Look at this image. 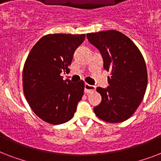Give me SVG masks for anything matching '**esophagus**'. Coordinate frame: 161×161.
Returning <instances> with one entry per match:
<instances>
[{
    "instance_id": "34e87169",
    "label": "esophagus",
    "mask_w": 161,
    "mask_h": 161,
    "mask_svg": "<svg viewBox=\"0 0 161 161\" xmlns=\"http://www.w3.org/2000/svg\"><path fill=\"white\" fill-rule=\"evenodd\" d=\"M84 89H85L86 93H93L95 91V86L90 85L88 83H85V86H84Z\"/></svg>"
}]
</instances>
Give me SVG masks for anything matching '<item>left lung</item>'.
I'll use <instances>...</instances> for the list:
<instances>
[{
	"mask_svg": "<svg viewBox=\"0 0 161 161\" xmlns=\"http://www.w3.org/2000/svg\"><path fill=\"white\" fill-rule=\"evenodd\" d=\"M90 43L100 51L103 68L110 72L107 88H97L102 96L93 110L108 123H120L134 114L147 88L148 74L140 49L125 34L115 30L87 34Z\"/></svg>",
	"mask_w": 161,
	"mask_h": 161,
	"instance_id": "obj_1",
	"label": "left lung"
}]
</instances>
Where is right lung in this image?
<instances>
[{
    "label": "right lung",
    "mask_w": 161,
    "mask_h": 161,
    "mask_svg": "<svg viewBox=\"0 0 161 161\" xmlns=\"http://www.w3.org/2000/svg\"><path fill=\"white\" fill-rule=\"evenodd\" d=\"M85 34H48L31 48L24 64L23 92L29 105L41 119L51 125L68 122L74 115L84 92V82L63 80L76 48Z\"/></svg>",
    "instance_id": "1"
}]
</instances>
